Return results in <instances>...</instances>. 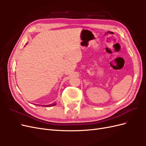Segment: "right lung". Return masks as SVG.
I'll return each mask as SVG.
<instances>
[{"instance_id":"1","label":"right lung","mask_w":146,"mask_h":146,"mask_svg":"<svg viewBox=\"0 0 146 146\" xmlns=\"http://www.w3.org/2000/svg\"><path fill=\"white\" fill-rule=\"evenodd\" d=\"M55 105H56V104H50V105H43V106L48 107H52V106H55ZM43 106H42V107H43Z\"/></svg>"}]
</instances>
